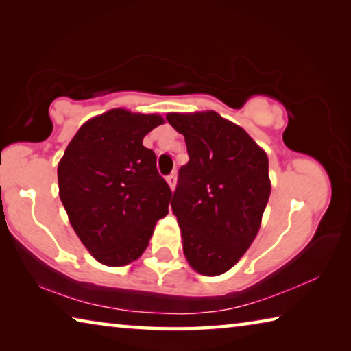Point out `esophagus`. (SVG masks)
<instances>
[{
	"instance_id": "esophagus-1",
	"label": "esophagus",
	"mask_w": 351,
	"mask_h": 351,
	"mask_svg": "<svg viewBox=\"0 0 351 351\" xmlns=\"http://www.w3.org/2000/svg\"><path fill=\"white\" fill-rule=\"evenodd\" d=\"M167 182H169L170 189H171V190H175V187H176V173H171V175H169V176H167Z\"/></svg>"
}]
</instances>
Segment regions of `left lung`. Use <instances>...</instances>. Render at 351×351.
Returning a JSON list of instances; mask_svg holds the SVG:
<instances>
[{
  "label": "left lung",
  "instance_id": "obj_1",
  "mask_svg": "<svg viewBox=\"0 0 351 351\" xmlns=\"http://www.w3.org/2000/svg\"><path fill=\"white\" fill-rule=\"evenodd\" d=\"M165 117L184 136L189 153L171 199L184 255L199 274L219 276L258 232L271 193L268 156L245 130L215 111Z\"/></svg>",
  "mask_w": 351,
  "mask_h": 351
}]
</instances>
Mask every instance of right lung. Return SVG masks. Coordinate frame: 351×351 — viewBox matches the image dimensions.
Returning a JSON list of instances; mask_svg holds the SVG:
<instances>
[{"mask_svg": "<svg viewBox=\"0 0 351 351\" xmlns=\"http://www.w3.org/2000/svg\"><path fill=\"white\" fill-rule=\"evenodd\" d=\"M159 114L114 108L83 123L58 162V195L69 223L94 258L125 266L148 246L169 213L171 190L156 154L142 145Z\"/></svg>", "mask_w": 351, "mask_h": 351, "instance_id": "1", "label": "right lung"}]
</instances>
